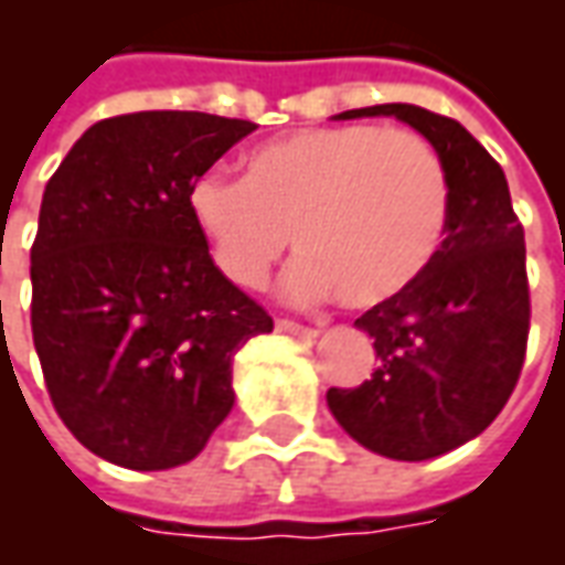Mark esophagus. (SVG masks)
I'll list each match as a JSON object with an SVG mask.
<instances>
[{
	"label": "esophagus",
	"mask_w": 565,
	"mask_h": 565,
	"mask_svg": "<svg viewBox=\"0 0 565 565\" xmlns=\"http://www.w3.org/2000/svg\"><path fill=\"white\" fill-rule=\"evenodd\" d=\"M275 327H278V332H287V335H302V339H315V335H318L315 327H302V323H296V320H278Z\"/></svg>",
	"instance_id": "34e87169"
}]
</instances>
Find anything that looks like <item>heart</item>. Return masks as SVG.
Returning <instances> with one entry per match:
<instances>
[{
	"label": "heart",
	"mask_w": 565,
	"mask_h": 565,
	"mask_svg": "<svg viewBox=\"0 0 565 565\" xmlns=\"http://www.w3.org/2000/svg\"><path fill=\"white\" fill-rule=\"evenodd\" d=\"M186 211L238 287L266 281L294 235L302 254L284 271V299L381 308L438 263L454 193L438 150L417 132L320 127L254 148L242 178L199 174Z\"/></svg>",
	"instance_id": "heart-1"
}]
</instances>
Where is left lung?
<instances>
[{"mask_svg":"<svg viewBox=\"0 0 565 565\" xmlns=\"http://www.w3.org/2000/svg\"><path fill=\"white\" fill-rule=\"evenodd\" d=\"M396 117L445 162L454 193L445 250L412 294L354 320L379 369L354 391H327L348 436L391 460H433L497 420L521 379L530 287L523 226L505 172L472 132L420 105L387 103L335 120Z\"/></svg>","mask_w":565,"mask_h":565,"instance_id":"obj_1","label":"left lung"}]
</instances>
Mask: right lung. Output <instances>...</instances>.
<instances>
[{
    "instance_id": "right-lung-1",
    "label": "right lung",
    "mask_w": 565,
    "mask_h": 565,
    "mask_svg": "<svg viewBox=\"0 0 565 565\" xmlns=\"http://www.w3.org/2000/svg\"><path fill=\"white\" fill-rule=\"evenodd\" d=\"M254 129L205 111L108 117L44 186L32 342L56 415L115 466L193 460L233 412V354L271 332L186 211L190 184Z\"/></svg>"
}]
</instances>
